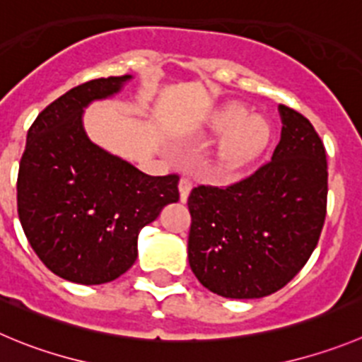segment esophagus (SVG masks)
I'll return each mask as SVG.
<instances>
[{
    "label": "esophagus",
    "instance_id": "34e87169",
    "mask_svg": "<svg viewBox=\"0 0 362 362\" xmlns=\"http://www.w3.org/2000/svg\"><path fill=\"white\" fill-rule=\"evenodd\" d=\"M192 189V180L189 177H182L180 182H178V191H180V200L185 202L189 197V192Z\"/></svg>",
    "mask_w": 362,
    "mask_h": 362
}]
</instances>
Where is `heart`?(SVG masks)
<instances>
[{"instance_id":"1","label":"heart","mask_w":362,"mask_h":362,"mask_svg":"<svg viewBox=\"0 0 362 362\" xmlns=\"http://www.w3.org/2000/svg\"><path fill=\"white\" fill-rule=\"evenodd\" d=\"M214 132L227 135L219 148V165L225 171L241 170L268 144L269 130L264 121L250 119L238 110L225 112L214 121Z\"/></svg>"}]
</instances>
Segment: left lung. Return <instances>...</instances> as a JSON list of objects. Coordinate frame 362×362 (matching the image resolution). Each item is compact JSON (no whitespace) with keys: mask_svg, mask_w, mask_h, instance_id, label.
Masks as SVG:
<instances>
[{"mask_svg":"<svg viewBox=\"0 0 362 362\" xmlns=\"http://www.w3.org/2000/svg\"><path fill=\"white\" fill-rule=\"evenodd\" d=\"M272 160L235 184L187 198L189 266L209 291L262 298L282 289L318 245L327 214V155L307 117L279 105Z\"/></svg>","mask_w":362,"mask_h":362,"instance_id":"left-lung-1","label":"left lung"}]
</instances>
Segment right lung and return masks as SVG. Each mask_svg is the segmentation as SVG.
I'll return each instance as SVG.
<instances>
[{"label":"right lung","mask_w":362,"mask_h":362,"mask_svg":"<svg viewBox=\"0 0 362 362\" xmlns=\"http://www.w3.org/2000/svg\"><path fill=\"white\" fill-rule=\"evenodd\" d=\"M132 76L73 87L28 130L19 162L18 212L44 266L74 284L96 286L123 275L137 259L141 228L178 202V175L150 177L87 137L82 114L119 93Z\"/></svg>","instance_id":"1"}]
</instances>
